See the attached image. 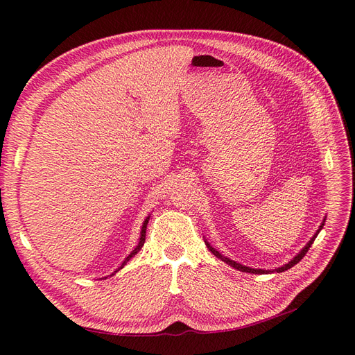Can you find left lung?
<instances>
[{
	"instance_id": "1",
	"label": "left lung",
	"mask_w": 355,
	"mask_h": 355,
	"mask_svg": "<svg viewBox=\"0 0 355 355\" xmlns=\"http://www.w3.org/2000/svg\"><path fill=\"white\" fill-rule=\"evenodd\" d=\"M324 223H325V218H324V221H322V225L320 226V230L316 232V234L309 240V243L301 250V253H297L295 257H293V260H291V262L288 263V265H285V266H282V268H277L276 269V272L277 273H281V272H285V270H288V269H291V268H293L297 262H301L302 260V257L306 254V252L309 250V248L312 246V243H313V240H315V237L318 236V233L321 232V229L324 227ZM206 245H207V248H209V250L216 256V257H218L220 260H223V262H226L227 265H230V266H233L234 269H237V270H240V272H248V273H268V270H263V269H252V268H248V266H243V265H240V263H236L234 260H230V259H227V257H225L223 254H220L214 248H211L207 241H206Z\"/></svg>"
}]
</instances>
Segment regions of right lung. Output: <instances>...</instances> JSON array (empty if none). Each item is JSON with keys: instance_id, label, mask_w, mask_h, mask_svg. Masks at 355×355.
Returning <instances> with one entry per match:
<instances>
[{"instance_id": "right-lung-1", "label": "right lung", "mask_w": 355, "mask_h": 355, "mask_svg": "<svg viewBox=\"0 0 355 355\" xmlns=\"http://www.w3.org/2000/svg\"><path fill=\"white\" fill-rule=\"evenodd\" d=\"M148 221H149V216H148V217L145 218V221H144V225H142V230H141V237H139V243H138V246H137V248H135V249L132 250V253H130V254H129V256H128V257L125 259V262L122 263V266H121V268H119L118 270H121V269H122V268H123V266L126 265V262H128V260H129L130 257H134V256H135V254H137V253H138V252L141 250V248L144 246V243H145V233H146V225H148ZM118 270H115V272H114V273H112V275H115V273H116ZM112 275H110V276H112Z\"/></svg>"}]
</instances>
